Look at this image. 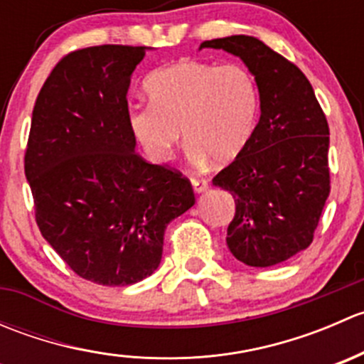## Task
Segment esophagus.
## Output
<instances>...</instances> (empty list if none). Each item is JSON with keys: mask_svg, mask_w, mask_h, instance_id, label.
Returning <instances> with one entry per match:
<instances>
[{"mask_svg": "<svg viewBox=\"0 0 364 364\" xmlns=\"http://www.w3.org/2000/svg\"><path fill=\"white\" fill-rule=\"evenodd\" d=\"M190 183H192L193 190H196L197 193L204 192V190H208V186H209L205 179H203V178H196V176H192V178H190Z\"/></svg>", "mask_w": 364, "mask_h": 364, "instance_id": "obj_1", "label": "esophagus"}]
</instances>
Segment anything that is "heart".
Wrapping results in <instances>:
<instances>
[{
    "label": "heart",
    "mask_w": 364,
    "mask_h": 364,
    "mask_svg": "<svg viewBox=\"0 0 364 364\" xmlns=\"http://www.w3.org/2000/svg\"><path fill=\"white\" fill-rule=\"evenodd\" d=\"M149 104L127 112L132 137L153 161H167L183 137L193 161L229 164L255 130L259 86L240 63L181 60L144 80Z\"/></svg>",
    "instance_id": "obj_1"
}]
</instances>
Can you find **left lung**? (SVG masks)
<instances>
[{
	"instance_id": "obj_1",
	"label": "left lung",
	"mask_w": 364,
	"mask_h": 364,
	"mask_svg": "<svg viewBox=\"0 0 364 364\" xmlns=\"http://www.w3.org/2000/svg\"><path fill=\"white\" fill-rule=\"evenodd\" d=\"M204 47L241 58L259 86L260 119L250 142L213 183L236 203L230 253L247 266H274L314 241L331 190L328 119L306 75L259 38L234 35Z\"/></svg>"
}]
</instances>
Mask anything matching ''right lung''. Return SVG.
Here are the masks:
<instances>
[{"label":"right lung","mask_w":364,"mask_h":364,"mask_svg":"<svg viewBox=\"0 0 364 364\" xmlns=\"http://www.w3.org/2000/svg\"><path fill=\"white\" fill-rule=\"evenodd\" d=\"M144 54L97 46L61 58L36 97L24 155L42 236L73 273L107 287L155 273L165 229L196 204L181 172L135 153L127 93Z\"/></svg>","instance_id":"1"}]
</instances>
